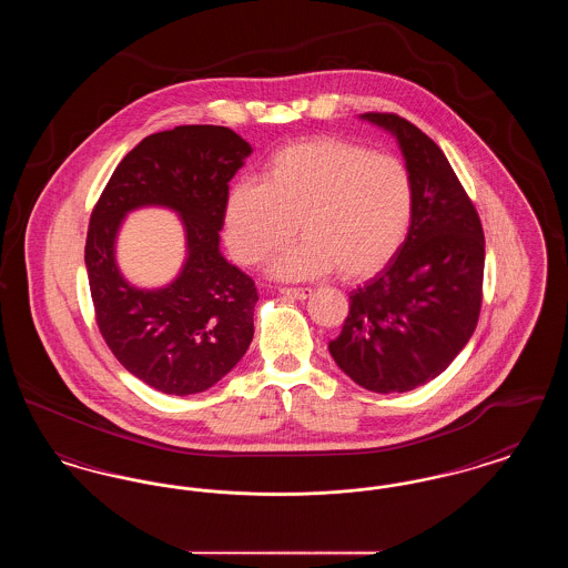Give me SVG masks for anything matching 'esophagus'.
<instances>
[{
  "instance_id": "1",
  "label": "esophagus",
  "mask_w": 568,
  "mask_h": 568,
  "mask_svg": "<svg viewBox=\"0 0 568 568\" xmlns=\"http://www.w3.org/2000/svg\"><path fill=\"white\" fill-rule=\"evenodd\" d=\"M281 294L294 297V300H306V297L313 296V290L311 287H283Z\"/></svg>"
}]
</instances>
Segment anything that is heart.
<instances>
[{
  "instance_id": "b5f03b06",
  "label": "heart",
  "mask_w": 568,
  "mask_h": 568,
  "mask_svg": "<svg viewBox=\"0 0 568 568\" xmlns=\"http://www.w3.org/2000/svg\"><path fill=\"white\" fill-rule=\"evenodd\" d=\"M415 211L405 163L341 138H311L272 155L257 183L234 185L223 209L230 253L255 266L306 241L271 264L285 281L341 271L368 278L403 248Z\"/></svg>"
}]
</instances>
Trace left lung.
Instances as JSON below:
<instances>
[{
  "mask_svg": "<svg viewBox=\"0 0 568 568\" xmlns=\"http://www.w3.org/2000/svg\"><path fill=\"white\" fill-rule=\"evenodd\" d=\"M359 119L398 142L415 211L396 257L349 294V315L327 349L364 389L403 394L438 377L470 341L486 241L473 202L428 135L398 114Z\"/></svg>",
  "mask_w": 568,
  "mask_h": 568,
  "instance_id": "8db88e82",
  "label": "left lung"
}]
</instances>
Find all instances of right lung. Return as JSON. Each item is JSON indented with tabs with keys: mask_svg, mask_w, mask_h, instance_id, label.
Here are the masks:
<instances>
[{
	"mask_svg": "<svg viewBox=\"0 0 568 568\" xmlns=\"http://www.w3.org/2000/svg\"><path fill=\"white\" fill-rule=\"evenodd\" d=\"M251 153L219 125L146 135L116 165L91 215L84 266L100 332L125 371L163 394L206 392L253 341L255 283L219 246L227 185ZM142 207L174 212L186 234V260L160 288L130 284L115 262L120 227Z\"/></svg>",
	"mask_w": 568,
	"mask_h": 568,
	"instance_id": "add662e5",
	"label": "right lung"
}]
</instances>
